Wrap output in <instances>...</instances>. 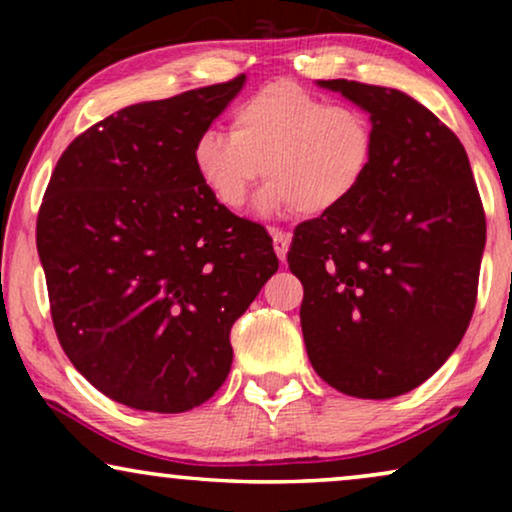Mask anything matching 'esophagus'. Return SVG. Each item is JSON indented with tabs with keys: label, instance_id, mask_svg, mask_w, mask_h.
Returning a JSON list of instances; mask_svg holds the SVG:
<instances>
[{
	"label": "esophagus",
	"instance_id": "1",
	"mask_svg": "<svg viewBox=\"0 0 512 512\" xmlns=\"http://www.w3.org/2000/svg\"><path fill=\"white\" fill-rule=\"evenodd\" d=\"M270 235H272V244H275L277 258L282 263H286V254H289V247H291L289 233H284V230H279V228H270Z\"/></svg>",
	"mask_w": 512,
	"mask_h": 512
}]
</instances>
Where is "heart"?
I'll return each mask as SVG.
<instances>
[{"label":"heart","mask_w":512,"mask_h":512,"mask_svg":"<svg viewBox=\"0 0 512 512\" xmlns=\"http://www.w3.org/2000/svg\"><path fill=\"white\" fill-rule=\"evenodd\" d=\"M377 156L373 116L356 104H331L293 81H272L230 111V132L205 128L195 137L193 170L228 212L256 198L265 219L303 209L338 212L359 193Z\"/></svg>","instance_id":"b5f03b06"}]
</instances>
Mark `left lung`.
I'll use <instances>...</instances> for the list:
<instances>
[{"instance_id":"obj_1","label":"left lung","mask_w":512,"mask_h":512,"mask_svg":"<svg viewBox=\"0 0 512 512\" xmlns=\"http://www.w3.org/2000/svg\"><path fill=\"white\" fill-rule=\"evenodd\" d=\"M366 109L377 156L338 212L296 228L312 368L356 398L408 394L450 359L473 317L485 212L457 135L396 88L317 81Z\"/></svg>"}]
</instances>
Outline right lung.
Listing matches in <instances>:
<instances>
[{
  "instance_id": "obj_1",
  "label": "right lung",
  "mask_w": 512,
  "mask_h": 512,
  "mask_svg": "<svg viewBox=\"0 0 512 512\" xmlns=\"http://www.w3.org/2000/svg\"><path fill=\"white\" fill-rule=\"evenodd\" d=\"M247 76L130 104L62 153L37 219L58 340L104 396L135 410L209 401L230 328L279 261L268 233L223 209L193 170L195 137Z\"/></svg>"
}]
</instances>
